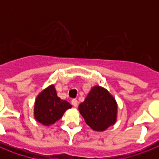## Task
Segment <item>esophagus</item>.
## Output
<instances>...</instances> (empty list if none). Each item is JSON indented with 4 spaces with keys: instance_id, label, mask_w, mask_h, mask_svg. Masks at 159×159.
Returning <instances> with one entry per match:
<instances>
[{
    "instance_id": "34e87169",
    "label": "esophagus",
    "mask_w": 159,
    "mask_h": 159,
    "mask_svg": "<svg viewBox=\"0 0 159 159\" xmlns=\"http://www.w3.org/2000/svg\"><path fill=\"white\" fill-rule=\"evenodd\" d=\"M72 105L73 106H74V107H77V105H78V102H77V100H76V99H73L72 101Z\"/></svg>"
}]
</instances>
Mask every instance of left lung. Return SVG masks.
<instances>
[{
  "label": "left lung",
  "mask_w": 159,
  "mask_h": 159,
  "mask_svg": "<svg viewBox=\"0 0 159 159\" xmlns=\"http://www.w3.org/2000/svg\"><path fill=\"white\" fill-rule=\"evenodd\" d=\"M78 110L87 125L97 132L106 130L117 120L118 105L115 97L99 85L91 88Z\"/></svg>",
  "instance_id": "1"
}]
</instances>
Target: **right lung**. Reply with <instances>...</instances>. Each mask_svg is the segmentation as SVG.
Here are the masks:
<instances>
[{"instance_id": "obj_1", "label": "right lung", "mask_w": 159, "mask_h": 159, "mask_svg": "<svg viewBox=\"0 0 159 159\" xmlns=\"http://www.w3.org/2000/svg\"><path fill=\"white\" fill-rule=\"evenodd\" d=\"M72 105L57 97L54 85L43 89L37 96L34 106V116L36 121L44 126H50L62 118L65 111Z\"/></svg>"}]
</instances>
